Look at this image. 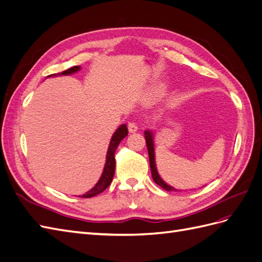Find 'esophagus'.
Segmentation results:
<instances>
[{"label": "esophagus", "instance_id": "obj_1", "mask_svg": "<svg viewBox=\"0 0 262 262\" xmlns=\"http://www.w3.org/2000/svg\"><path fill=\"white\" fill-rule=\"evenodd\" d=\"M128 129H129L130 133H134V132L138 131L139 126H138V124L136 122H129L128 123Z\"/></svg>", "mask_w": 262, "mask_h": 262}]
</instances>
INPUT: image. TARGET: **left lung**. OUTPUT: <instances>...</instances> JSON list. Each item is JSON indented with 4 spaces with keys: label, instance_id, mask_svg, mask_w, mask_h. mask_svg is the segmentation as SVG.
<instances>
[{
    "label": "left lung",
    "instance_id": "obj_1",
    "mask_svg": "<svg viewBox=\"0 0 262 262\" xmlns=\"http://www.w3.org/2000/svg\"><path fill=\"white\" fill-rule=\"evenodd\" d=\"M144 137L146 140V146L148 150V157H149V166H150V172H152V177L153 180L155 181V184H157L163 189L167 190V191H173V190H177L173 187L169 186L166 184V182L162 179L160 176V173L157 171L156 168V163H155V149H154V132L150 130H145L144 131Z\"/></svg>",
    "mask_w": 262,
    "mask_h": 262
}]
</instances>
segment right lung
Here are the masks:
<instances>
[{
    "instance_id": "right-lung-1",
    "label": "right lung",
    "mask_w": 262,
    "mask_h": 262,
    "mask_svg": "<svg viewBox=\"0 0 262 262\" xmlns=\"http://www.w3.org/2000/svg\"><path fill=\"white\" fill-rule=\"evenodd\" d=\"M81 70L80 66H75L73 68H70L69 70L63 71L61 73L58 74H52L47 77L50 76H59V75H71L74 74L78 71ZM128 136V128H126V124H121L119 128L115 131V133L113 134L112 140L109 142V146H108V150H107V155H106V163L104 166V170L101 172V176L99 178V180L96 182L90 191H87L85 194L80 195L81 198H92L99 194L100 192L104 191L106 188H108V186L112 184L114 175H115V167H116V160H115V152L119 145V143Z\"/></svg>"
}]
</instances>
